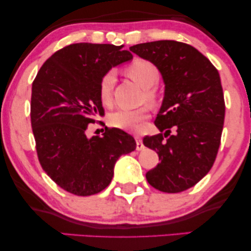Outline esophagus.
Wrapping results in <instances>:
<instances>
[{
    "mask_svg": "<svg viewBox=\"0 0 251 251\" xmlns=\"http://www.w3.org/2000/svg\"><path fill=\"white\" fill-rule=\"evenodd\" d=\"M135 139H136V144H137V146H136L137 151L143 150V149H144V144H143L142 138H140L139 136H135Z\"/></svg>",
    "mask_w": 251,
    "mask_h": 251,
    "instance_id": "1",
    "label": "esophagus"
}]
</instances>
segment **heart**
I'll list each match as a JSON object with an SVG mask.
<instances>
[{"label":"heart","instance_id":"heart-1","mask_svg":"<svg viewBox=\"0 0 251 251\" xmlns=\"http://www.w3.org/2000/svg\"><path fill=\"white\" fill-rule=\"evenodd\" d=\"M126 74L144 89L143 99L155 105L159 99L156 88L154 87L160 78V72L151 60L136 58L125 68ZM115 84V72L107 71L99 81V98L105 106L113 101V88ZM150 106L145 105L136 109H118L108 116L109 125L114 128L137 131L140 123L149 119Z\"/></svg>","mask_w":251,"mask_h":251}]
</instances>
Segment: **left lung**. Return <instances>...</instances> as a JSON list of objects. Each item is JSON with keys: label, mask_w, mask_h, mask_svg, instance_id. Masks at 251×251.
Masks as SVG:
<instances>
[{"label": "left lung", "mask_w": 251, "mask_h": 251, "mask_svg": "<svg viewBox=\"0 0 251 251\" xmlns=\"http://www.w3.org/2000/svg\"><path fill=\"white\" fill-rule=\"evenodd\" d=\"M130 51L155 64L166 84L154 122L161 133L143 139L160 161L146 179L161 192L179 193L199 183L217 156L225 118L219 73L200 51L178 41L140 43Z\"/></svg>", "instance_id": "obj_1"}]
</instances>
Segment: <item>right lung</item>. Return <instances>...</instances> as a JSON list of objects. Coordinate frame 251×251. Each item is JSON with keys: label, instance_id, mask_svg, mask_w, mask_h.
I'll return each instance as SVG.
<instances>
[{"label": "right lung", "instance_id": "1", "mask_svg": "<svg viewBox=\"0 0 251 251\" xmlns=\"http://www.w3.org/2000/svg\"><path fill=\"white\" fill-rule=\"evenodd\" d=\"M113 44L74 43L48 58L32 85L30 122L37 157L63 190L88 197L111 183L115 162L136 149L132 136L105 129L88 138L85 130L104 114L99 81L106 72L132 58Z\"/></svg>", "mask_w": 251, "mask_h": 251}]
</instances>
